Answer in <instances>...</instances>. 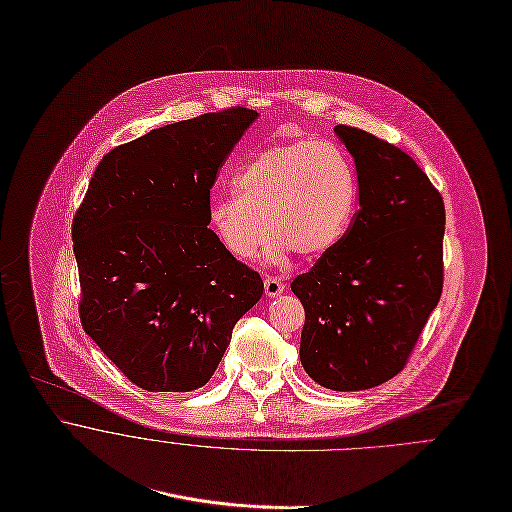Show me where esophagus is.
I'll return each instance as SVG.
<instances>
[{"mask_svg": "<svg viewBox=\"0 0 512 512\" xmlns=\"http://www.w3.org/2000/svg\"><path fill=\"white\" fill-rule=\"evenodd\" d=\"M285 293V285L281 279L277 277H265V295L269 299H275V297H281Z\"/></svg>", "mask_w": 512, "mask_h": 512, "instance_id": "1", "label": "esophagus"}]
</instances>
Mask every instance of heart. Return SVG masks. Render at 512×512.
I'll return each mask as SVG.
<instances>
[{"label": "heart", "instance_id": "obj_1", "mask_svg": "<svg viewBox=\"0 0 512 512\" xmlns=\"http://www.w3.org/2000/svg\"><path fill=\"white\" fill-rule=\"evenodd\" d=\"M235 188L209 196V223L239 259L251 257L269 229L261 253L269 265L287 263L291 251L308 261L330 253L358 202L352 162L336 144L322 140L257 152L235 174Z\"/></svg>", "mask_w": 512, "mask_h": 512}]
</instances>
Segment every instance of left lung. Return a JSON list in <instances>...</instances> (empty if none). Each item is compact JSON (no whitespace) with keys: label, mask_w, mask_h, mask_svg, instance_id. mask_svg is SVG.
Returning a JSON list of instances; mask_svg holds the SVG:
<instances>
[{"label":"left lung","mask_w":512,"mask_h":512,"mask_svg":"<svg viewBox=\"0 0 512 512\" xmlns=\"http://www.w3.org/2000/svg\"><path fill=\"white\" fill-rule=\"evenodd\" d=\"M356 164L358 211L338 245L291 283L305 307L301 364L322 388L358 392L394 378L443 289L445 207L400 148L334 128Z\"/></svg>","instance_id":"obj_1"}]
</instances>
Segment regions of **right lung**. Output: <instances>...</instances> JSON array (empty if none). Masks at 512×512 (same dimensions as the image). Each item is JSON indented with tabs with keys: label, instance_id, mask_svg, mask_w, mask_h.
<instances>
[{
	"label": "right lung",
	"instance_id": "add662e5",
	"mask_svg": "<svg viewBox=\"0 0 512 512\" xmlns=\"http://www.w3.org/2000/svg\"><path fill=\"white\" fill-rule=\"evenodd\" d=\"M257 118L207 112L110 150L73 219L81 324L142 390L205 386L263 295L207 227L217 170Z\"/></svg>",
	"mask_w": 512,
	"mask_h": 512
}]
</instances>
